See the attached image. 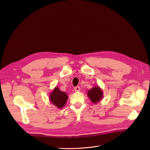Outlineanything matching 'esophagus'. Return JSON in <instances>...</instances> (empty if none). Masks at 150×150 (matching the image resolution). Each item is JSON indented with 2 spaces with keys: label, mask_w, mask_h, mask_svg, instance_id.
I'll return each instance as SVG.
<instances>
[{
  "label": "esophagus",
  "mask_w": 150,
  "mask_h": 150,
  "mask_svg": "<svg viewBox=\"0 0 150 150\" xmlns=\"http://www.w3.org/2000/svg\"><path fill=\"white\" fill-rule=\"evenodd\" d=\"M74 90H75V91L78 92V91H80L81 88H80V87H75L74 88Z\"/></svg>",
  "instance_id": "34e87169"
}]
</instances>
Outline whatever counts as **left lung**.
<instances>
[{"mask_svg":"<svg viewBox=\"0 0 150 150\" xmlns=\"http://www.w3.org/2000/svg\"><path fill=\"white\" fill-rule=\"evenodd\" d=\"M87 96L93 103L96 104L102 100L103 92L98 85H96L88 91Z\"/></svg>","mask_w":150,"mask_h":150,"instance_id":"1","label":"left lung"}]
</instances>
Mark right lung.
Returning <instances> with one entry per match:
<instances>
[{
    "mask_svg": "<svg viewBox=\"0 0 150 150\" xmlns=\"http://www.w3.org/2000/svg\"><path fill=\"white\" fill-rule=\"evenodd\" d=\"M68 96L65 92H63L56 87L50 93L49 96V100L50 102L54 104L58 109H62L68 100Z\"/></svg>",
    "mask_w": 150,
    "mask_h": 150,
    "instance_id": "obj_1",
    "label": "right lung"
}]
</instances>
